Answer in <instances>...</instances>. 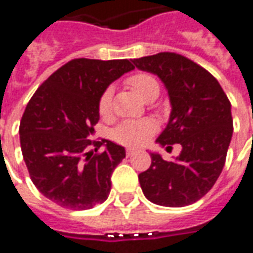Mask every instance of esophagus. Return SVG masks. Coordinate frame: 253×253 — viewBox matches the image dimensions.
I'll use <instances>...</instances> for the list:
<instances>
[{
	"instance_id": "esophagus-1",
	"label": "esophagus",
	"mask_w": 253,
	"mask_h": 253,
	"mask_svg": "<svg viewBox=\"0 0 253 253\" xmlns=\"http://www.w3.org/2000/svg\"><path fill=\"white\" fill-rule=\"evenodd\" d=\"M136 150H132V148H128L126 150V157H132V155H135Z\"/></svg>"
}]
</instances>
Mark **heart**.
<instances>
[{
    "mask_svg": "<svg viewBox=\"0 0 253 253\" xmlns=\"http://www.w3.org/2000/svg\"><path fill=\"white\" fill-rule=\"evenodd\" d=\"M125 84L135 92L140 99L146 102L154 101L159 94V83L150 73H135L125 80ZM98 112L102 117H107L112 113V89L107 88L102 92L98 102ZM157 130L155 124L150 120L141 121H125L120 124L113 132V139L128 147H139L144 144L147 139Z\"/></svg>",
    "mask_w": 253,
    "mask_h": 253,
    "instance_id": "b5f03b06",
    "label": "heart"
}]
</instances>
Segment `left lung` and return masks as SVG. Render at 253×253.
Listing matches in <instances>:
<instances>
[{
	"label": "left lung",
	"instance_id": "1",
	"mask_svg": "<svg viewBox=\"0 0 253 253\" xmlns=\"http://www.w3.org/2000/svg\"><path fill=\"white\" fill-rule=\"evenodd\" d=\"M133 64L157 75L169 92V124L157 141L182 147L173 162L151 154V166L139 174L143 193L158 206H189L214 187L225 166L233 135L230 101L209 71L184 55L165 51Z\"/></svg>",
	"mask_w": 253,
	"mask_h": 253
}]
</instances>
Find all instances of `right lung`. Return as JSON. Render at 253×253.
Here are the masks:
<instances>
[{
    "label": "right lung",
    "mask_w": 253,
    "mask_h": 253,
    "mask_svg": "<svg viewBox=\"0 0 253 253\" xmlns=\"http://www.w3.org/2000/svg\"><path fill=\"white\" fill-rule=\"evenodd\" d=\"M133 68L128 60L75 58L32 95L19 128L21 152L34 185L55 204L89 210L109 196L110 177L125 148L89 137L99 121L102 92ZM102 145L107 148L99 153Z\"/></svg>",
    "instance_id": "right-lung-1"
}]
</instances>
